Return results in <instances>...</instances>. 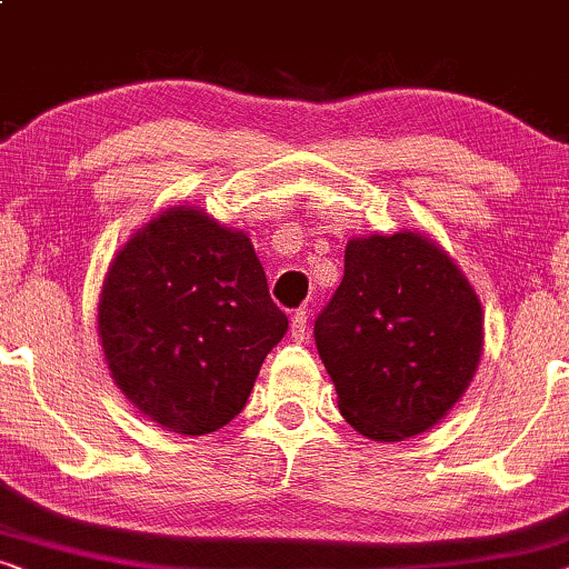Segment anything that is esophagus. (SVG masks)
Here are the masks:
<instances>
[{"mask_svg":"<svg viewBox=\"0 0 569 569\" xmlns=\"http://www.w3.org/2000/svg\"><path fill=\"white\" fill-rule=\"evenodd\" d=\"M291 338L296 342H303V340L309 338V315L303 309L293 311V317H291Z\"/></svg>","mask_w":569,"mask_h":569,"instance_id":"esophagus-1","label":"esophagus"}]
</instances>
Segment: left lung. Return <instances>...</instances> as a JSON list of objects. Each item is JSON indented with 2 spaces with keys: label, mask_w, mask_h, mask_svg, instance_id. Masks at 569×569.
<instances>
[{
  "label": "left lung",
  "mask_w": 569,
  "mask_h": 569,
  "mask_svg": "<svg viewBox=\"0 0 569 569\" xmlns=\"http://www.w3.org/2000/svg\"><path fill=\"white\" fill-rule=\"evenodd\" d=\"M482 303L459 266L415 231L356 237L315 322L338 407L371 441L426 433L467 391L485 340Z\"/></svg>",
  "instance_id": "8db88e82"
}]
</instances>
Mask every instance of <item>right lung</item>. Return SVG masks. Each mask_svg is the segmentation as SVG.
I'll use <instances>...</instances> for the list:
<instances>
[{"label":"right lung","mask_w":569,"mask_h":569,"mask_svg":"<svg viewBox=\"0 0 569 569\" xmlns=\"http://www.w3.org/2000/svg\"><path fill=\"white\" fill-rule=\"evenodd\" d=\"M288 330L250 237L174 206L110 262L98 332L136 410L180 436L234 420Z\"/></svg>","instance_id":"obj_1"}]
</instances>
